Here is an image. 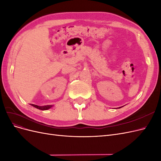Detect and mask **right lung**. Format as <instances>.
<instances>
[{"instance_id":"1","label":"right lung","mask_w":161,"mask_h":161,"mask_svg":"<svg viewBox=\"0 0 161 161\" xmlns=\"http://www.w3.org/2000/svg\"><path fill=\"white\" fill-rule=\"evenodd\" d=\"M32 106H33L34 108H36L37 109H41V110H46V109H50V108H52V105H45V106H38V105H34V104H31Z\"/></svg>"}]
</instances>
